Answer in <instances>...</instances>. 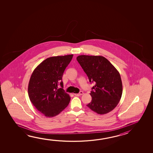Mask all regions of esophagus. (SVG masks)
Instances as JSON below:
<instances>
[{
	"instance_id": "obj_1",
	"label": "esophagus",
	"mask_w": 153,
	"mask_h": 153,
	"mask_svg": "<svg viewBox=\"0 0 153 153\" xmlns=\"http://www.w3.org/2000/svg\"><path fill=\"white\" fill-rule=\"evenodd\" d=\"M83 92L82 91H80V92L79 93H75V94H74V95H75V96H80V95H83Z\"/></svg>"
}]
</instances>
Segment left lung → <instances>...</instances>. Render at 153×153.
<instances>
[{
    "label": "left lung",
    "instance_id": "8db88e82",
    "mask_svg": "<svg viewBox=\"0 0 153 153\" xmlns=\"http://www.w3.org/2000/svg\"><path fill=\"white\" fill-rule=\"evenodd\" d=\"M77 60L88 76L90 82H95L87 106L98 114L103 115L115 108L122 95L120 74L115 67L102 56L81 55Z\"/></svg>",
    "mask_w": 153,
    "mask_h": 153
}]
</instances>
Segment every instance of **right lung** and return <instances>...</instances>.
Listing matches in <instances>:
<instances>
[{
	"mask_svg": "<svg viewBox=\"0 0 153 153\" xmlns=\"http://www.w3.org/2000/svg\"><path fill=\"white\" fill-rule=\"evenodd\" d=\"M73 54L52 56L40 63L33 70L28 85L31 102L47 117L58 115L69 103L70 97L63 90L62 81ZM60 85L61 88H58Z\"/></svg>",
	"mask_w": 153,
	"mask_h": 153,
	"instance_id": "right-lung-1",
	"label": "right lung"
}]
</instances>
